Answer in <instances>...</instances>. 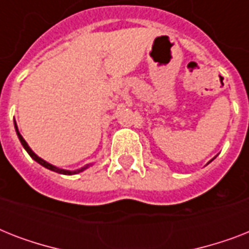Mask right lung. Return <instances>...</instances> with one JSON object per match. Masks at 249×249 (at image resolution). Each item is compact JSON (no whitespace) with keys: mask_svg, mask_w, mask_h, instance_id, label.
Instances as JSON below:
<instances>
[{"mask_svg":"<svg viewBox=\"0 0 249 249\" xmlns=\"http://www.w3.org/2000/svg\"><path fill=\"white\" fill-rule=\"evenodd\" d=\"M15 130H17V134H18V138H19V141H20V143L23 144V147L25 148V151L28 152L29 156L32 158L35 161H37L38 164H41L42 166H45V168H48V169L53 170V172H56V173H60V174H67V176H72V174H77L80 173V172H83V170H85L88 166L90 165V164H88V165H85L84 168H81V169H77V170H66V169H60V168H56L55 165H52V164H49L48 161H45L44 159H41L40 156H37L35 152L31 150V147L28 146V143L25 142V140L21 137V134L19 133V130H18V126H17V123H15Z\"/></svg>","mask_w":249,"mask_h":249,"instance_id":"add662e5","label":"right lung"}]
</instances>
